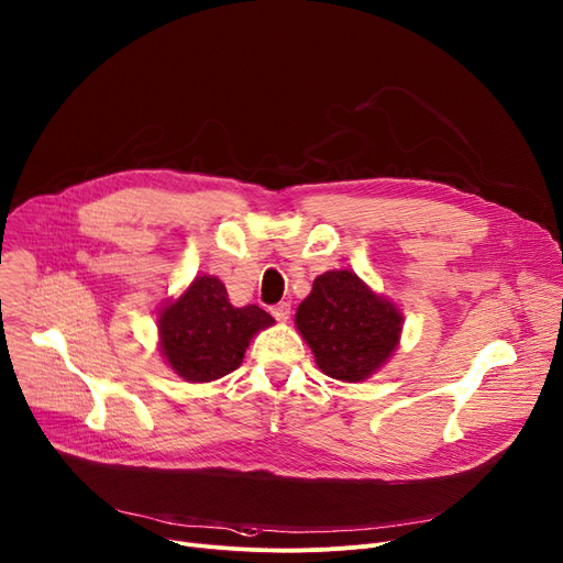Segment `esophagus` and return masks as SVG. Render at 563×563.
Instances as JSON below:
<instances>
[{"mask_svg": "<svg viewBox=\"0 0 563 563\" xmlns=\"http://www.w3.org/2000/svg\"><path fill=\"white\" fill-rule=\"evenodd\" d=\"M272 314H274L280 323H285V321L289 319V314H291V306H289V303H278V306L272 308Z\"/></svg>", "mask_w": 563, "mask_h": 563, "instance_id": "esophagus-1", "label": "esophagus"}]
</instances>
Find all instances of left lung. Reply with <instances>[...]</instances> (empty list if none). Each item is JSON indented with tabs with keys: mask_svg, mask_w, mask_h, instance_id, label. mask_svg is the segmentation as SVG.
<instances>
[{
	"mask_svg": "<svg viewBox=\"0 0 563 563\" xmlns=\"http://www.w3.org/2000/svg\"><path fill=\"white\" fill-rule=\"evenodd\" d=\"M294 323L325 376L364 383L396 353L402 312L355 272L332 269L314 278Z\"/></svg>",
	"mask_w": 563,
	"mask_h": 563,
	"instance_id": "8db88e82",
	"label": "left lung"
}]
</instances>
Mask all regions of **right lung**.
<instances>
[{"label": "right lung", "mask_w": 563, "mask_h": 563, "mask_svg": "<svg viewBox=\"0 0 563 563\" xmlns=\"http://www.w3.org/2000/svg\"><path fill=\"white\" fill-rule=\"evenodd\" d=\"M274 323L257 306L235 308L223 283L201 274L158 310V351L185 383H212L235 371L253 336Z\"/></svg>", "instance_id": "right-lung-1"}]
</instances>
